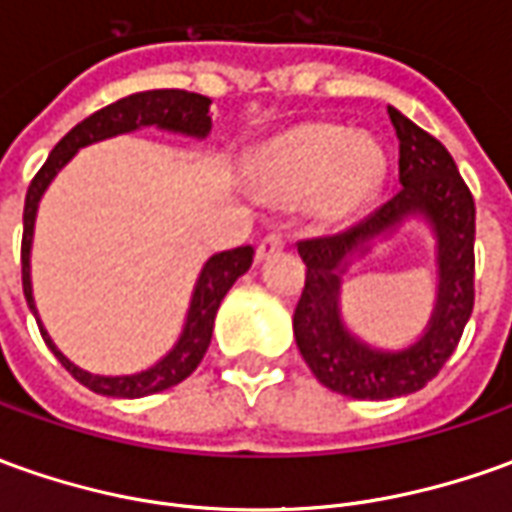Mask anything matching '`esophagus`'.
<instances>
[{"mask_svg":"<svg viewBox=\"0 0 512 512\" xmlns=\"http://www.w3.org/2000/svg\"><path fill=\"white\" fill-rule=\"evenodd\" d=\"M284 250V236L281 234H270L264 236L262 242H259V248H256V262H267V259H273L276 253Z\"/></svg>","mask_w":512,"mask_h":512,"instance_id":"34e87169","label":"esophagus"}]
</instances>
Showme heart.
Returning a JSON list of instances; mask_svg holds the SVG:
<instances>
[{
	"instance_id": "b5f03b06",
	"label": "heart",
	"mask_w": 512,
	"mask_h": 512,
	"mask_svg": "<svg viewBox=\"0 0 512 512\" xmlns=\"http://www.w3.org/2000/svg\"><path fill=\"white\" fill-rule=\"evenodd\" d=\"M248 181L273 203H298L312 195L323 220H343L365 209L387 175L384 147L348 125L303 122L250 155Z\"/></svg>"
}]
</instances>
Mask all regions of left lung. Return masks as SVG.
Instances as JSON below:
<instances>
[{"mask_svg": "<svg viewBox=\"0 0 512 512\" xmlns=\"http://www.w3.org/2000/svg\"><path fill=\"white\" fill-rule=\"evenodd\" d=\"M398 136V195L345 234L298 245L306 287L292 315L295 343L317 382L368 401L410 396L438 376L474 309V197L449 150L415 122L387 108ZM424 221L436 239V306L425 334L401 349H379L347 329L342 276L404 221Z\"/></svg>", "mask_w": 512, "mask_h": 512, "instance_id": "1", "label": "left lung"}]
</instances>
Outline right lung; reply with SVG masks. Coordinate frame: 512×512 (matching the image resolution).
Returning <instances> with one entry per match:
<instances>
[{
	"label": "right lung",
	"instance_id": "1",
	"mask_svg": "<svg viewBox=\"0 0 512 512\" xmlns=\"http://www.w3.org/2000/svg\"><path fill=\"white\" fill-rule=\"evenodd\" d=\"M209 111V97L192 94V91H181V88H153V91H139V94L122 97V100L111 102L108 108H102L97 114L83 119L80 125H74L61 142L55 144L47 164L38 169V175H35L30 189H27V200H24V236H21V287H24V298H27V306L35 315V323H38L41 337L49 345V351L91 393H100V396L108 398H144L181 384L200 365V359L206 357L217 309H220L225 292L234 287L236 278L245 276L250 270L253 248L245 245V248L222 250V253H214L211 259H206V264L200 267L192 298H189V309H186V317H183L181 334H178L175 345L158 362H153L150 368L136 370V373H119V376L91 373V370H83L80 365H74L72 359L66 357L61 348L55 345V340L49 337V331L44 329V323L38 317V309H35L30 256H33L35 217H38L41 197L47 195L49 183L58 178V172L72 161L77 150H83L88 144L105 142V139H114V136L133 133V130L142 128L167 130V133H178V136H189V139H206L211 130Z\"/></svg>",
	"mask_w": 512,
	"mask_h": 512
}]
</instances>
